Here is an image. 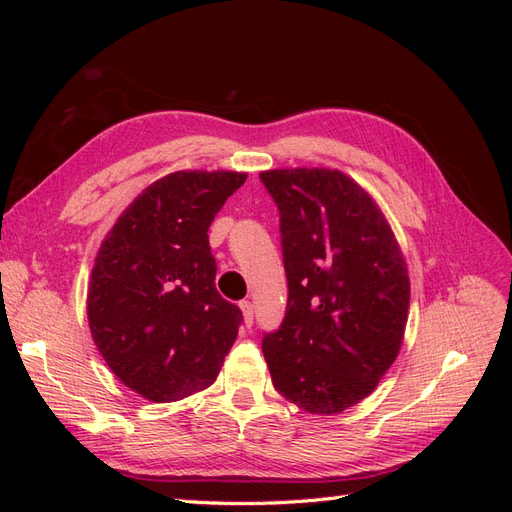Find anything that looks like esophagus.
I'll use <instances>...</instances> for the list:
<instances>
[{
	"label": "esophagus",
	"mask_w": 512,
	"mask_h": 512,
	"mask_svg": "<svg viewBox=\"0 0 512 512\" xmlns=\"http://www.w3.org/2000/svg\"><path fill=\"white\" fill-rule=\"evenodd\" d=\"M241 312H243V322H245V327L250 329L252 327V322H254V305L250 303V301H241Z\"/></svg>",
	"instance_id": "obj_1"
}]
</instances>
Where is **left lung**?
I'll use <instances>...</instances> for the list:
<instances>
[{"label":"left lung","mask_w":512,"mask_h":512,"mask_svg":"<svg viewBox=\"0 0 512 512\" xmlns=\"http://www.w3.org/2000/svg\"><path fill=\"white\" fill-rule=\"evenodd\" d=\"M280 209L288 307L262 352L275 391L331 416L376 391L404 344L410 277L391 224L337 168L262 170Z\"/></svg>","instance_id":"left-lung-1"}]
</instances>
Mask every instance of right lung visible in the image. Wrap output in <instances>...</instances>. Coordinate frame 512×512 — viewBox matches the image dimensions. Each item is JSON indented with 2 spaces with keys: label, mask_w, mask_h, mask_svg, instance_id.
Wrapping results in <instances>:
<instances>
[{
  "label": "right lung",
  "mask_w": 512,
  "mask_h": 512,
  "mask_svg": "<svg viewBox=\"0 0 512 512\" xmlns=\"http://www.w3.org/2000/svg\"><path fill=\"white\" fill-rule=\"evenodd\" d=\"M177 170L138 194L104 237L87 290L94 344L130 391L170 404L218 378L243 320L215 288L207 230L245 183Z\"/></svg>",
  "instance_id": "obj_1"
}]
</instances>
